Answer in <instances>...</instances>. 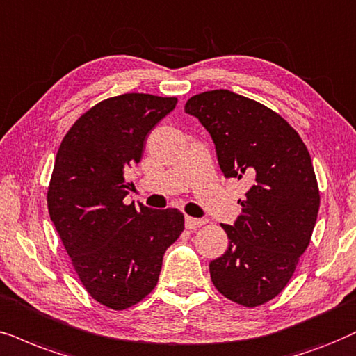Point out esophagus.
Listing matches in <instances>:
<instances>
[{
    "label": "esophagus",
    "mask_w": 356,
    "mask_h": 356,
    "mask_svg": "<svg viewBox=\"0 0 356 356\" xmlns=\"http://www.w3.org/2000/svg\"><path fill=\"white\" fill-rule=\"evenodd\" d=\"M202 225H205L204 220L192 218V217H186V228H187V230H195V228L202 227Z\"/></svg>",
    "instance_id": "34e87169"
}]
</instances>
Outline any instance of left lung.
I'll return each instance as SVG.
<instances>
[{
    "label": "left lung",
    "instance_id": "left-lung-1",
    "mask_svg": "<svg viewBox=\"0 0 356 356\" xmlns=\"http://www.w3.org/2000/svg\"><path fill=\"white\" fill-rule=\"evenodd\" d=\"M184 110L210 133L225 177L250 186L235 225H222L228 250L210 277L227 299L258 307L281 294L310 243L321 205L312 159L281 115L230 90L193 95Z\"/></svg>",
    "mask_w": 356,
    "mask_h": 356
}]
</instances>
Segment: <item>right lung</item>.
I'll return each instance as SVG.
<instances>
[{
    "label": "right lung",
    "instance_id": "obj_1",
    "mask_svg": "<svg viewBox=\"0 0 356 356\" xmlns=\"http://www.w3.org/2000/svg\"><path fill=\"white\" fill-rule=\"evenodd\" d=\"M175 103L149 93L106 98L72 124L57 151L49 215L80 282L108 309L133 307L154 289L165 250L184 232L177 209L124 204V172Z\"/></svg>",
    "mask_w": 356,
    "mask_h": 356
}]
</instances>
